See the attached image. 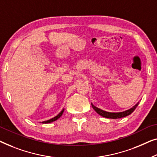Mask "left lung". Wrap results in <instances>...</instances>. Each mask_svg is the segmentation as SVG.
Here are the masks:
<instances>
[{"label":"left lung","mask_w":157,"mask_h":157,"mask_svg":"<svg viewBox=\"0 0 157 157\" xmlns=\"http://www.w3.org/2000/svg\"><path fill=\"white\" fill-rule=\"evenodd\" d=\"M138 105H139V102L136 103L134 107L130 108L129 109H127L126 110V111L121 112H109L104 111V110L100 109V108L94 106L92 104V107L94 110H95L97 113L100 114V115H101V117H103L109 118V119H119V118L124 117H127L128 115H129V114H131L132 112L134 111V109H136Z\"/></svg>","instance_id":"left-lung-1"}]
</instances>
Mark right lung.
Segmentation results:
<instances>
[{
  "instance_id": "1",
  "label": "right lung",
  "mask_w": 157,
  "mask_h": 157,
  "mask_svg": "<svg viewBox=\"0 0 157 157\" xmlns=\"http://www.w3.org/2000/svg\"><path fill=\"white\" fill-rule=\"evenodd\" d=\"M63 112H64V109L62 110V111L59 112V113L57 114V116H56L55 117H53V118H52V119H50V120H47V121H44V122H42V123H43V124H48V123H51V122H54V121H56L57 120H58V119L60 117L63 115Z\"/></svg>"
}]
</instances>
